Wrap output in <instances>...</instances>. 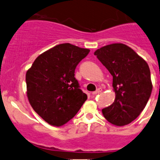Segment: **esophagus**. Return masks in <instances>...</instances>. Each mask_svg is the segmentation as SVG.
I'll list each match as a JSON object with an SVG mask.
<instances>
[{"label":"esophagus","mask_w":160,"mask_h":160,"mask_svg":"<svg viewBox=\"0 0 160 160\" xmlns=\"http://www.w3.org/2000/svg\"><path fill=\"white\" fill-rule=\"evenodd\" d=\"M101 92H102V89L101 88H98V90H96V91L93 92V95H96V94H98V93H100Z\"/></svg>","instance_id":"34e87169"}]
</instances>
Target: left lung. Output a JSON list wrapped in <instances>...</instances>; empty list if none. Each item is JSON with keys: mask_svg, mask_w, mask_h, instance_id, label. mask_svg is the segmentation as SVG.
Returning a JSON list of instances; mask_svg holds the SVG:
<instances>
[{"mask_svg": "<svg viewBox=\"0 0 160 160\" xmlns=\"http://www.w3.org/2000/svg\"><path fill=\"white\" fill-rule=\"evenodd\" d=\"M113 77L114 103L102 109L104 118L117 126L135 120L146 107L152 89L147 62L122 43L104 46L94 52Z\"/></svg>", "mask_w": 160, "mask_h": 160, "instance_id": "left-lung-1", "label": "left lung"}]
</instances>
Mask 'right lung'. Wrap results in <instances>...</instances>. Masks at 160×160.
Wrapping results in <instances>:
<instances>
[{"label":"right lung","mask_w":160,"mask_h":160,"mask_svg":"<svg viewBox=\"0 0 160 160\" xmlns=\"http://www.w3.org/2000/svg\"><path fill=\"white\" fill-rule=\"evenodd\" d=\"M89 52L70 43L57 45L38 56L27 71L30 104L50 125L61 126L68 122L88 99L74 72Z\"/></svg>","instance_id":"obj_1"}]
</instances>
